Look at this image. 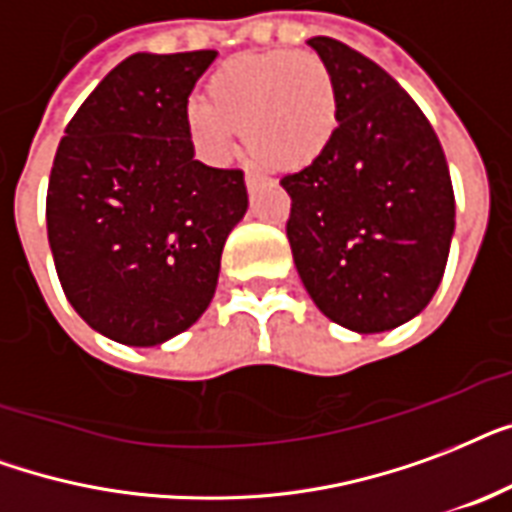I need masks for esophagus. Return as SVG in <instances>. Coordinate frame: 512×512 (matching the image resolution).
<instances>
[{"label":"esophagus","mask_w":512,"mask_h":512,"mask_svg":"<svg viewBox=\"0 0 512 512\" xmlns=\"http://www.w3.org/2000/svg\"><path fill=\"white\" fill-rule=\"evenodd\" d=\"M261 184H264V176H261V173H256V170H245V186H248V192L259 189Z\"/></svg>","instance_id":"1"}]
</instances>
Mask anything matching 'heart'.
Instances as JSON below:
<instances>
[{"instance_id": "obj_1", "label": "heart", "mask_w": 512, "mask_h": 512, "mask_svg": "<svg viewBox=\"0 0 512 512\" xmlns=\"http://www.w3.org/2000/svg\"><path fill=\"white\" fill-rule=\"evenodd\" d=\"M186 130L208 162L232 157L240 130L245 146L285 170L320 160L339 128V93L315 53L267 50L229 58L213 71L205 98H192Z\"/></svg>"}]
</instances>
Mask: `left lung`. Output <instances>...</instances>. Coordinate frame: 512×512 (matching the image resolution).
<instances>
[{"label":"left lung","mask_w":512,"mask_h":512,"mask_svg":"<svg viewBox=\"0 0 512 512\" xmlns=\"http://www.w3.org/2000/svg\"><path fill=\"white\" fill-rule=\"evenodd\" d=\"M339 93L326 154L280 184L288 243L318 310L358 334L390 331L441 285L454 189L441 141L395 79L339 39L312 37Z\"/></svg>","instance_id":"8db88e82"}]
</instances>
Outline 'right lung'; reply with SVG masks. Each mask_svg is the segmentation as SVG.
Segmentation results:
<instances>
[{
  "mask_svg": "<svg viewBox=\"0 0 512 512\" xmlns=\"http://www.w3.org/2000/svg\"><path fill=\"white\" fill-rule=\"evenodd\" d=\"M216 50L136 53L71 117L47 186V240L79 318L130 347L194 326L248 211L240 170L194 160L186 104Z\"/></svg>",
  "mask_w": 512,
  "mask_h": 512,
  "instance_id": "add662e5",
  "label": "right lung"
}]
</instances>
